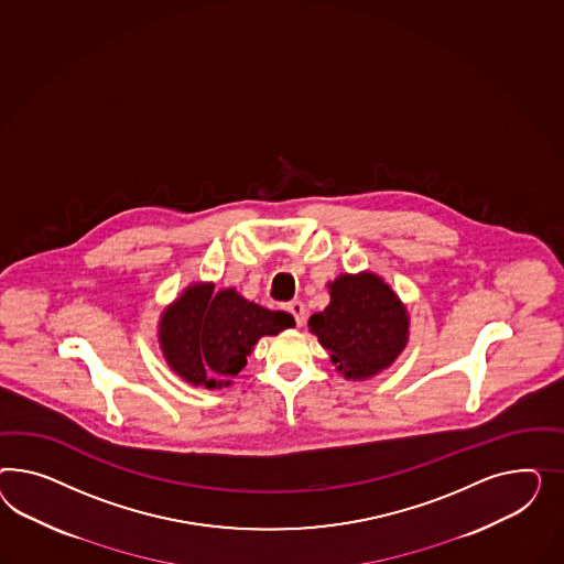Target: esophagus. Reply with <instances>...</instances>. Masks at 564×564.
Masks as SVG:
<instances>
[{"mask_svg":"<svg viewBox=\"0 0 564 564\" xmlns=\"http://www.w3.org/2000/svg\"><path fill=\"white\" fill-rule=\"evenodd\" d=\"M288 312H290L291 316L295 318V324H297V326H302V324H304L305 307L302 302H297V300H295V302H290V304H288Z\"/></svg>","mask_w":564,"mask_h":564,"instance_id":"esophagus-1","label":"esophagus"}]
</instances>
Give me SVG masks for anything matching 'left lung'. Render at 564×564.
I'll return each mask as SVG.
<instances>
[{"instance_id":"obj_1","label":"left lung","mask_w":564,"mask_h":564,"mask_svg":"<svg viewBox=\"0 0 564 564\" xmlns=\"http://www.w3.org/2000/svg\"><path fill=\"white\" fill-rule=\"evenodd\" d=\"M330 304L310 316V333L328 350L336 371L352 381L376 378L404 350L411 316L383 276L338 274L328 283Z\"/></svg>"}]
</instances>
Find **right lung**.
<instances>
[{
    "label": "right lung",
    "mask_w": 564,
    "mask_h": 564,
    "mask_svg": "<svg viewBox=\"0 0 564 564\" xmlns=\"http://www.w3.org/2000/svg\"><path fill=\"white\" fill-rule=\"evenodd\" d=\"M291 326L295 321L288 312L254 304L234 288L215 291L214 283L195 281L160 314L158 343L181 380L221 390L242 371L262 336Z\"/></svg>",
    "instance_id": "right-lung-1"
}]
</instances>
